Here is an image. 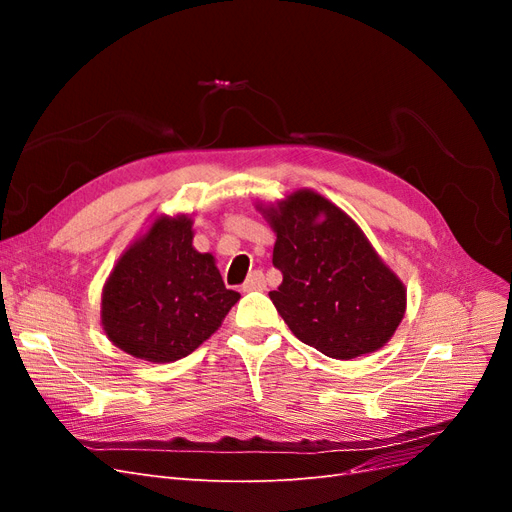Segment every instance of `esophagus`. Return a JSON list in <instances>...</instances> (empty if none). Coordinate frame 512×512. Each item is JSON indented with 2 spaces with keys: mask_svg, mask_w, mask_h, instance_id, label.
Segmentation results:
<instances>
[{
  "mask_svg": "<svg viewBox=\"0 0 512 512\" xmlns=\"http://www.w3.org/2000/svg\"><path fill=\"white\" fill-rule=\"evenodd\" d=\"M267 282H265V273L262 271H254L250 273V277H247L245 284H243V290L250 292V290H265Z\"/></svg>",
  "mask_w": 512,
  "mask_h": 512,
  "instance_id": "34e87169",
  "label": "esophagus"
}]
</instances>
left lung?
Wrapping results in <instances>:
<instances>
[{
    "instance_id": "obj_1",
    "label": "left lung",
    "mask_w": 512,
    "mask_h": 512,
    "mask_svg": "<svg viewBox=\"0 0 512 512\" xmlns=\"http://www.w3.org/2000/svg\"><path fill=\"white\" fill-rule=\"evenodd\" d=\"M267 218L275 230L269 292L303 344L348 361L382 348L406 312V288L348 215L316 192L299 190Z\"/></svg>"
}]
</instances>
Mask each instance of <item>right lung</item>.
I'll return each mask as SVG.
<instances>
[{
    "label": "right lung",
    "instance_id": "right-lung-1",
    "mask_svg": "<svg viewBox=\"0 0 512 512\" xmlns=\"http://www.w3.org/2000/svg\"><path fill=\"white\" fill-rule=\"evenodd\" d=\"M192 220L158 218L123 254L102 292V327L136 359L173 363L218 331L241 294L211 254L192 247Z\"/></svg>",
    "mask_w": 512,
    "mask_h": 512
}]
</instances>
